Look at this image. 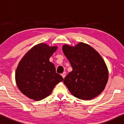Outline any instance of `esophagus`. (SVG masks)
Masks as SVG:
<instances>
[{"label": "esophagus", "instance_id": "34e87169", "mask_svg": "<svg viewBox=\"0 0 124 124\" xmlns=\"http://www.w3.org/2000/svg\"><path fill=\"white\" fill-rule=\"evenodd\" d=\"M61 75L62 76V77H63V78H65V77H66V72H63V73L61 74Z\"/></svg>", "mask_w": 124, "mask_h": 124}]
</instances>
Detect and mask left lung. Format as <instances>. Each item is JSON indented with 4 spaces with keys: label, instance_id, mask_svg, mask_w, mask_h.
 Returning <instances> with one entry per match:
<instances>
[{
    "label": "left lung",
    "instance_id": "8db88e82",
    "mask_svg": "<svg viewBox=\"0 0 124 124\" xmlns=\"http://www.w3.org/2000/svg\"><path fill=\"white\" fill-rule=\"evenodd\" d=\"M62 50L72 68L63 80L71 93L85 100L98 96L108 79V69L101 55L83 42L74 47L64 45Z\"/></svg>",
    "mask_w": 124,
    "mask_h": 124
}]
</instances>
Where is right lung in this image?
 <instances>
[{"label": "right lung", "mask_w": 124, "mask_h": 124, "mask_svg": "<svg viewBox=\"0 0 124 124\" xmlns=\"http://www.w3.org/2000/svg\"><path fill=\"white\" fill-rule=\"evenodd\" d=\"M57 49V46L41 43L29 50L19 62L15 74L16 84L20 91L31 99H44L50 95L57 84L63 80L49 61Z\"/></svg>", "instance_id": "obj_1"}]
</instances>
